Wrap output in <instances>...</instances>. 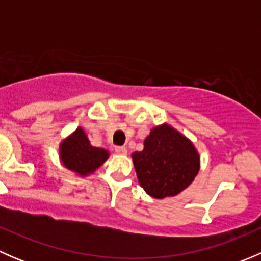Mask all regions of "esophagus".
Returning <instances> with one entry per match:
<instances>
[{
    "label": "esophagus",
    "mask_w": 261,
    "mask_h": 261,
    "mask_svg": "<svg viewBox=\"0 0 261 261\" xmlns=\"http://www.w3.org/2000/svg\"><path fill=\"white\" fill-rule=\"evenodd\" d=\"M115 151L117 152V154L125 155L126 152H127V149H126L125 146H116V147H115Z\"/></svg>",
    "instance_id": "34e87169"
}]
</instances>
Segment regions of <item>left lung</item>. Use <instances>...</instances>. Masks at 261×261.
I'll use <instances>...</instances> for the list:
<instances>
[{
	"instance_id": "1",
	"label": "left lung",
	"mask_w": 261,
	"mask_h": 261,
	"mask_svg": "<svg viewBox=\"0 0 261 261\" xmlns=\"http://www.w3.org/2000/svg\"><path fill=\"white\" fill-rule=\"evenodd\" d=\"M131 156L140 186L158 199L177 196L199 172L196 147L168 123L152 128L144 141L143 151H135Z\"/></svg>"
}]
</instances>
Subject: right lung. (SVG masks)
I'll list each match as a JSON object with an SVG mask.
<instances>
[{"label":"right lung","mask_w":261,"mask_h":261,"mask_svg":"<svg viewBox=\"0 0 261 261\" xmlns=\"http://www.w3.org/2000/svg\"><path fill=\"white\" fill-rule=\"evenodd\" d=\"M59 155L67 169L86 177L106 162L109 151L102 147L92 146L83 128L78 127L60 144Z\"/></svg>","instance_id":"add662e5"}]
</instances>
